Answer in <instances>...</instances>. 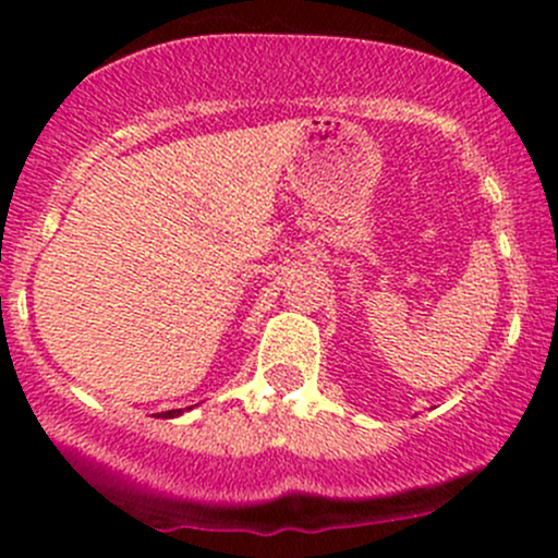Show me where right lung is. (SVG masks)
Masks as SVG:
<instances>
[{"label": "right lung", "mask_w": 558, "mask_h": 558, "mask_svg": "<svg viewBox=\"0 0 558 558\" xmlns=\"http://www.w3.org/2000/svg\"><path fill=\"white\" fill-rule=\"evenodd\" d=\"M185 410H191V408H185ZM180 413H183V410H165V413H156V415H159V418H178Z\"/></svg>", "instance_id": "right-lung-1"}]
</instances>
